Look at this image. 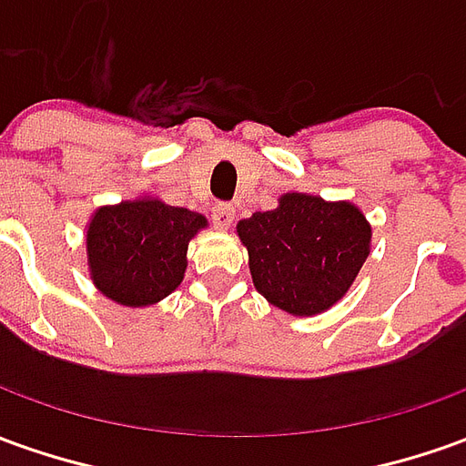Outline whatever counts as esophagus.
<instances>
[{"instance_id": "obj_1", "label": "esophagus", "mask_w": 466, "mask_h": 466, "mask_svg": "<svg viewBox=\"0 0 466 466\" xmlns=\"http://www.w3.org/2000/svg\"><path fill=\"white\" fill-rule=\"evenodd\" d=\"M211 222L217 229H229L234 222V207L232 204H217L211 209Z\"/></svg>"}]
</instances>
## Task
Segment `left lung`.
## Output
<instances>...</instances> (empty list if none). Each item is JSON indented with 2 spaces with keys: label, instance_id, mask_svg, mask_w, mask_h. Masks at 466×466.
I'll return each mask as SVG.
<instances>
[{
  "label": "left lung",
  "instance_id": "obj_1",
  "mask_svg": "<svg viewBox=\"0 0 466 466\" xmlns=\"http://www.w3.org/2000/svg\"><path fill=\"white\" fill-rule=\"evenodd\" d=\"M259 295L289 315L333 308L370 252V224L350 201L285 194L237 224Z\"/></svg>",
  "mask_w": 466,
  "mask_h": 466
}]
</instances>
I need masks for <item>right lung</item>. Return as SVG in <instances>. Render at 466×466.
<instances>
[{
  "mask_svg": "<svg viewBox=\"0 0 466 466\" xmlns=\"http://www.w3.org/2000/svg\"><path fill=\"white\" fill-rule=\"evenodd\" d=\"M204 227L201 214L161 199L100 207L86 234L93 285L126 308L164 300L181 285L188 242Z\"/></svg>",
  "mask_w": 466,
  "mask_h": 466,
  "instance_id": "1",
  "label": "right lung"
}]
</instances>
